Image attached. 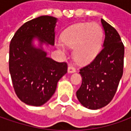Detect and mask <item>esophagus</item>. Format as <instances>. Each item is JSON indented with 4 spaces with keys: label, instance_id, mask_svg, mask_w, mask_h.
I'll return each instance as SVG.
<instances>
[{
    "label": "esophagus",
    "instance_id": "obj_1",
    "mask_svg": "<svg viewBox=\"0 0 131 131\" xmlns=\"http://www.w3.org/2000/svg\"><path fill=\"white\" fill-rule=\"evenodd\" d=\"M68 73H74V72H76V68L70 66L68 68Z\"/></svg>",
    "mask_w": 131,
    "mask_h": 131
}]
</instances>
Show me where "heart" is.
<instances>
[{
    "label": "heart",
    "mask_w": 131,
    "mask_h": 131,
    "mask_svg": "<svg viewBox=\"0 0 131 131\" xmlns=\"http://www.w3.org/2000/svg\"><path fill=\"white\" fill-rule=\"evenodd\" d=\"M103 41L102 28L96 23H78L68 28L62 35L63 43L57 47L66 52L65 45L73 48L74 60L79 63H88L98 54ZM65 44L64 45V44Z\"/></svg>",
    "instance_id": "1"
}]
</instances>
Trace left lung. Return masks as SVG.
<instances>
[{"label":"left lung","mask_w":131,"mask_h":131,"mask_svg":"<svg viewBox=\"0 0 131 131\" xmlns=\"http://www.w3.org/2000/svg\"><path fill=\"white\" fill-rule=\"evenodd\" d=\"M105 32L102 50L93 61L80 69L82 82L77 91L84 107L98 109L114 98L123 73L125 48L117 31L101 19Z\"/></svg>","instance_id":"left-lung-1"}]
</instances>
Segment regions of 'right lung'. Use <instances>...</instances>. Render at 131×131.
<instances>
[{
    "label": "right lung",
    "instance_id": "add662e5",
    "mask_svg": "<svg viewBox=\"0 0 131 131\" xmlns=\"http://www.w3.org/2000/svg\"><path fill=\"white\" fill-rule=\"evenodd\" d=\"M57 18L41 16L28 21L17 30L9 46V72L14 91L23 102L43 105L54 93L57 84L67 73V63L48 58L43 43L54 44ZM37 36L40 48L33 46Z\"/></svg>",
    "mask_w": 131,
    "mask_h": 131
}]
</instances>
